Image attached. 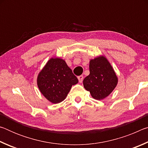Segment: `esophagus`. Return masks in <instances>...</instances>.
I'll return each mask as SVG.
<instances>
[{
  "mask_svg": "<svg viewBox=\"0 0 148 148\" xmlns=\"http://www.w3.org/2000/svg\"><path fill=\"white\" fill-rule=\"evenodd\" d=\"M77 79H78L79 83H82V82H83V79H84V76H79L78 77H77Z\"/></svg>",
  "mask_w": 148,
  "mask_h": 148,
  "instance_id": "esophagus-1",
  "label": "esophagus"
}]
</instances>
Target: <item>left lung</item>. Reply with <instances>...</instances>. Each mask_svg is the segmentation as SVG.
Wrapping results in <instances>:
<instances>
[{
    "instance_id": "left-lung-1",
    "label": "left lung",
    "mask_w": 148,
    "mask_h": 148,
    "mask_svg": "<svg viewBox=\"0 0 148 148\" xmlns=\"http://www.w3.org/2000/svg\"><path fill=\"white\" fill-rule=\"evenodd\" d=\"M89 72L83 81L85 89L95 99H105L114 91L118 82L114 69L106 57L101 56L90 61Z\"/></svg>"
}]
</instances>
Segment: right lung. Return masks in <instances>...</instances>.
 <instances>
[{
    "instance_id": "obj_1",
    "label": "right lung",
    "mask_w": 148,
    "mask_h": 148,
    "mask_svg": "<svg viewBox=\"0 0 148 148\" xmlns=\"http://www.w3.org/2000/svg\"><path fill=\"white\" fill-rule=\"evenodd\" d=\"M78 79L64 60L51 58L40 72L37 85L41 93L53 104L63 101Z\"/></svg>"
}]
</instances>
